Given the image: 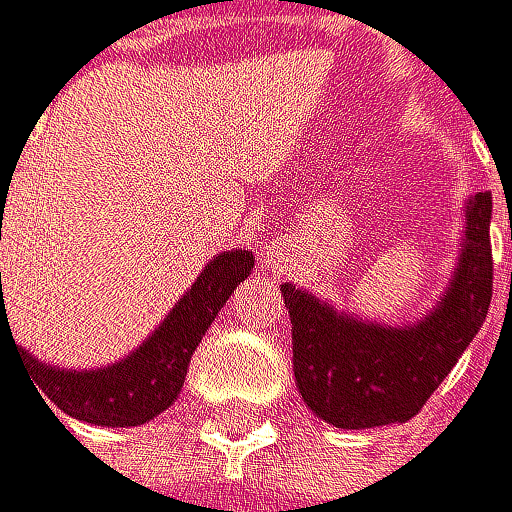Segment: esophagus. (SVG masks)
Listing matches in <instances>:
<instances>
[{
  "instance_id": "obj_1",
  "label": "esophagus",
  "mask_w": 512,
  "mask_h": 512,
  "mask_svg": "<svg viewBox=\"0 0 512 512\" xmlns=\"http://www.w3.org/2000/svg\"><path fill=\"white\" fill-rule=\"evenodd\" d=\"M289 254H292L289 242L277 239V242H270V245H267V251L261 254V258H264V267H267V270L280 273V270H283V267L289 264Z\"/></svg>"
}]
</instances>
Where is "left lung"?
I'll return each instance as SVG.
<instances>
[{
  "label": "left lung",
  "instance_id": "left-lung-1",
  "mask_svg": "<svg viewBox=\"0 0 512 512\" xmlns=\"http://www.w3.org/2000/svg\"><path fill=\"white\" fill-rule=\"evenodd\" d=\"M491 286L488 191L466 201L463 242L450 283L415 324L365 321L283 283L292 321V371L302 400L327 425L346 431L409 422L482 330Z\"/></svg>",
  "mask_w": 512,
  "mask_h": 512
}]
</instances>
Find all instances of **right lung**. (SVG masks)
Wrapping results in <instances>:
<instances>
[{
	"mask_svg": "<svg viewBox=\"0 0 512 512\" xmlns=\"http://www.w3.org/2000/svg\"><path fill=\"white\" fill-rule=\"evenodd\" d=\"M5 185L8 179L0 182L2 198L8 194ZM251 267H254L251 251L232 248V251L213 254V261H207V267L198 273V280L191 283V289L172 305L163 324L153 330L135 352H128L125 359L103 365V368H90V371L56 368L49 362H40L37 355H30L27 349H18L15 340L12 343L21 355V365L27 368L30 381L37 387L43 406L53 403L65 415L81 418V422H90V425H103V428L144 425L176 403V396L185 384V374H188V362L194 349H198L201 336L220 314V308L229 302L232 289L242 280H248ZM8 333L12 330H8V318L2 308L0 346L2 336Z\"/></svg>",
	"mask_w": 512,
	"mask_h": 512,
	"instance_id": "add662e5",
	"label": "right lung"
}]
</instances>
